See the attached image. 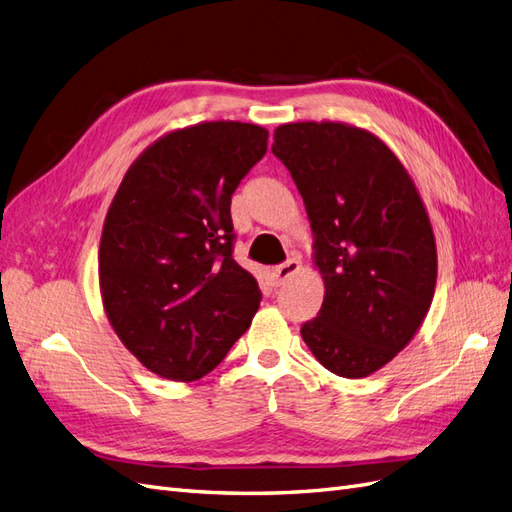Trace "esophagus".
<instances>
[{"mask_svg":"<svg viewBox=\"0 0 512 512\" xmlns=\"http://www.w3.org/2000/svg\"><path fill=\"white\" fill-rule=\"evenodd\" d=\"M299 271H301V262L297 258H290V260L284 262V265L275 267L271 271V280H273L275 286H282V284H286L290 280L292 275H297Z\"/></svg>","mask_w":512,"mask_h":512,"instance_id":"34e87169","label":"esophagus"}]
</instances>
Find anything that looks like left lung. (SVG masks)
Here are the masks:
<instances>
[{
  "instance_id": "obj_1",
  "label": "left lung",
  "mask_w": 512,
  "mask_h": 512,
  "mask_svg": "<svg viewBox=\"0 0 512 512\" xmlns=\"http://www.w3.org/2000/svg\"><path fill=\"white\" fill-rule=\"evenodd\" d=\"M271 149L305 203L324 282L303 342L333 374L365 378L412 342L436 292L423 198L389 145L344 121L284 123Z\"/></svg>"
}]
</instances>
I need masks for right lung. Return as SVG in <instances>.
Listing matches in <instances>:
<instances>
[{
    "label": "right lung",
    "mask_w": 512,
    "mask_h": 512,
    "mask_svg": "<svg viewBox=\"0 0 512 512\" xmlns=\"http://www.w3.org/2000/svg\"><path fill=\"white\" fill-rule=\"evenodd\" d=\"M267 138L241 121L168 132L132 162L106 211L98 252L106 318L166 380L207 376L258 312L256 277L232 258L230 198Z\"/></svg>",
    "instance_id": "1"
}]
</instances>
